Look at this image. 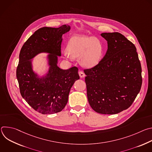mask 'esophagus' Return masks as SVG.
<instances>
[{
	"instance_id": "esophagus-1",
	"label": "esophagus",
	"mask_w": 152,
	"mask_h": 152,
	"mask_svg": "<svg viewBox=\"0 0 152 152\" xmlns=\"http://www.w3.org/2000/svg\"><path fill=\"white\" fill-rule=\"evenodd\" d=\"M79 76H80L81 78L84 77L85 76V73H84L82 71H79Z\"/></svg>"
}]
</instances>
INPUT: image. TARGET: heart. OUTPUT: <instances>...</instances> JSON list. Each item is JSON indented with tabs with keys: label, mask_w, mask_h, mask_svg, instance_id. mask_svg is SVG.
Masks as SVG:
<instances>
[{
	"label": "heart",
	"mask_w": 152,
	"mask_h": 152,
	"mask_svg": "<svg viewBox=\"0 0 152 152\" xmlns=\"http://www.w3.org/2000/svg\"><path fill=\"white\" fill-rule=\"evenodd\" d=\"M102 52V43L97 38L76 35L69 39L64 56L68 59L80 57L83 66L92 68L99 62Z\"/></svg>",
	"instance_id": "1"
}]
</instances>
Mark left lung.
<instances>
[{
	"label": "left lung",
	"instance_id": "8db88e82",
	"mask_svg": "<svg viewBox=\"0 0 152 152\" xmlns=\"http://www.w3.org/2000/svg\"><path fill=\"white\" fill-rule=\"evenodd\" d=\"M107 50L96 66L84 69L88 102L102 114H115L132 105L142 85L141 66L133 43L118 32L102 33Z\"/></svg>",
	"mask_w": 152,
	"mask_h": 152
}]
</instances>
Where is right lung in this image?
<instances>
[{"instance_id": "right-lung-1", "label": "right lung", "mask_w": 152, "mask_h": 152, "mask_svg": "<svg viewBox=\"0 0 152 152\" xmlns=\"http://www.w3.org/2000/svg\"><path fill=\"white\" fill-rule=\"evenodd\" d=\"M70 29V27L66 25L58 28H41L21 49L16 70L20 94L34 110L41 114L61 112L67 103L72 86L79 79L77 67L62 70L57 66L58 56L61 55L62 36ZM41 52L50 54V68L45 77L39 78L32 70L30 59Z\"/></svg>"}]
</instances>
